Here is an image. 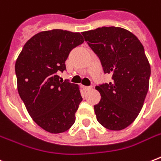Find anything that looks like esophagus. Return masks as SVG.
<instances>
[{
  "mask_svg": "<svg viewBox=\"0 0 161 161\" xmlns=\"http://www.w3.org/2000/svg\"><path fill=\"white\" fill-rule=\"evenodd\" d=\"M92 86H83V88H84V90L86 91H88L90 90V89H92Z\"/></svg>",
  "mask_w": 161,
  "mask_h": 161,
  "instance_id": "esophagus-1",
  "label": "esophagus"
}]
</instances>
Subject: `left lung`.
<instances>
[{
	"label": "left lung",
	"instance_id": "obj_1",
	"mask_svg": "<svg viewBox=\"0 0 161 161\" xmlns=\"http://www.w3.org/2000/svg\"><path fill=\"white\" fill-rule=\"evenodd\" d=\"M82 35L98 56L109 83L96 86L101 99L94 105L98 123L110 130L132 124L142 108L149 89L150 66L144 47L126 29L103 26Z\"/></svg>",
	"mask_w": 161,
	"mask_h": 161
}]
</instances>
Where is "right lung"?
<instances>
[{
	"label": "right lung",
	"mask_w": 161,
	"mask_h": 161,
	"mask_svg": "<svg viewBox=\"0 0 161 161\" xmlns=\"http://www.w3.org/2000/svg\"><path fill=\"white\" fill-rule=\"evenodd\" d=\"M84 42L79 32L54 29L34 35L16 61L17 89L34 122L52 134L69 130L83 98L79 87L60 80L70 52Z\"/></svg>",
	"instance_id": "obj_1"
}]
</instances>
